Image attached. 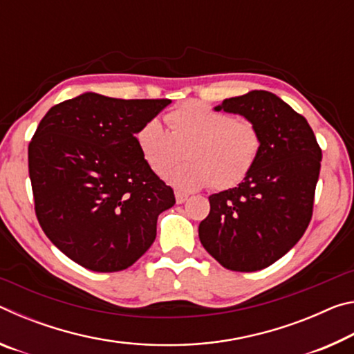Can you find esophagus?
Returning <instances> with one entry per match:
<instances>
[{"mask_svg": "<svg viewBox=\"0 0 354 354\" xmlns=\"http://www.w3.org/2000/svg\"><path fill=\"white\" fill-rule=\"evenodd\" d=\"M175 196H176V203H178V205H183V203L189 198V195L184 194V192H176Z\"/></svg>", "mask_w": 354, "mask_h": 354, "instance_id": "34e87169", "label": "esophagus"}]
</instances>
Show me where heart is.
<instances>
[{
	"mask_svg": "<svg viewBox=\"0 0 354 354\" xmlns=\"http://www.w3.org/2000/svg\"><path fill=\"white\" fill-rule=\"evenodd\" d=\"M169 129L149 118L136 131L134 142L142 159L154 173L178 160L185 162L164 173L181 190H226L241 184L261 156L262 136L251 120L236 118L201 101H187L165 115Z\"/></svg>",
	"mask_w": 354,
	"mask_h": 354,
	"instance_id": "heart-1",
	"label": "heart"
}]
</instances>
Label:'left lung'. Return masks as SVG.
Listing matches in <instances>:
<instances>
[{
	"label": "left lung",
	"mask_w": 354,
	"mask_h": 354,
	"mask_svg": "<svg viewBox=\"0 0 354 354\" xmlns=\"http://www.w3.org/2000/svg\"><path fill=\"white\" fill-rule=\"evenodd\" d=\"M215 109L251 120L262 149L237 187L209 196L200 241L227 270H262L301 239L313 218L322 149L306 118L270 92L251 91Z\"/></svg>",
	"instance_id": "obj_1"
}]
</instances>
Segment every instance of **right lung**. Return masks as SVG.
<instances>
[{
	"label": "right lung",
	"mask_w": 354,
	"mask_h": 354,
	"mask_svg": "<svg viewBox=\"0 0 354 354\" xmlns=\"http://www.w3.org/2000/svg\"><path fill=\"white\" fill-rule=\"evenodd\" d=\"M170 100L98 93L53 106L28 147L34 209L46 237L80 266L120 272L156 239L175 194L142 159L134 134Z\"/></svg>",
	"instance_id": "add662e5"
}]
</instances>
